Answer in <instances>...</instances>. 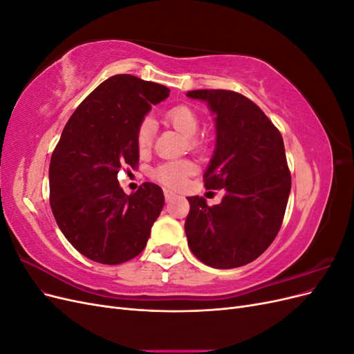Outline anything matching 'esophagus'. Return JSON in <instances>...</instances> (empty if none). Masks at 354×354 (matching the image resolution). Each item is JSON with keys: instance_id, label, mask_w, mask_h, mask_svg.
Here are the masks:
<instances>
[{"instance_id": "obj_1", "label": "esophagus", "mask_w": 354, "mask_h": 354, "mask_svg": "<svg viewBox=\"0 0 354 354\" xmlns=\"http://www.w3.org/2000/svg\"><path fill=\"white\" fill-rule=\"evenodd\" d=\"M164 195H165V201H167V202L171 201V199H174V196H176L174 192H173V190H168V189L164 190Z\"/></svg>"}]
</instances>
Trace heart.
Segmentation results:
<instances>
[{
  "label": "heart",
  "instance_id": "obj_1",
  "mask_svg": "<svg viewBox=\"0 0 354 354\" xmlns=\"http://www.w3.org/2000/svg\"><path fill=\"white\" fill-rule=\"evenodd\" d=\"M167 121L173 125L176 130H178L181 134L190 137V143L196 146L198 142L194 137L199 130V118L196 112L189 108V106L180 104L176 108L169 109L165 115ZM156 130V124L151 116H146L145 120L140 122L137 128L136 134V142L137 147L140 151H146V149L151 147L153 136ZM195 171V164L190 162V160H169V162H164L158 165L153 169V177L160 181V183L168 185V186H181L185 183V180L189 174Z\"/></svg>",
  "mask_w": 354,
  "mask_h": 354
}]
</instances>
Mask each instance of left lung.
<instances>
[{"instance_id":"8db88e82","label":"left lung","mask_w":354,"mask_h":354,"mask_svg":"<svg viewBox=\"0 0 354 354\" xmlns=\"http://www.w3.org/2000/svg\"><path fill=\"white\" fill-rule=\"evenodd\" d=\"M216 122V147L203 174L207 189H224L218 205L189 196L185 230L190 251L214 269H234L269 248L282 226L291 192L283 138L264 112L229 90H194Z\"/></svg>"}]
</instances>
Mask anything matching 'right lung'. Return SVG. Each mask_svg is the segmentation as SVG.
Segmentation results:
<instances>
[{"label":"right lung","instance_id":"right-lung-1","mask_svg":"<svg viewBox=\"0 0 354 354\" xmlns=\"http://www.w3.org/2000/svg\"><path fill=\"white\" fill-rule=\"evenodd\" d=\"M168 95L165 85L113 75L85 97L63 128L50 160V205L69 243L93 261L134 259L162 211L158 185L143 183L125 195L118 173L138 164L137 128Z\"/></svg>","mask_w":354,"mask_h":354}]
</instances>
